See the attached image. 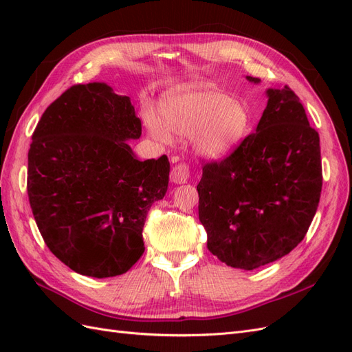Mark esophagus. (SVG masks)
<instances>
[{
	"instance_id": "esophagus-1",
	"label": "esophagus",
	"mask_w": 352,
	"mask_h": 352,
	"mask_svg": "<svg viewBox=\"0 0 352 352\" xmlns=\"http://www.w3.org/2000/svg\"><path fill=\"white\" fill-rule=\"evenodd\" d=\"M170 179L175 184H186L189 180V166L186 163H179L173 166L172 172H170Z\"/></svg>"
}]
</instances>
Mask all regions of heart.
<instances>
[{
	"label": "heart",
	"mask_w": 352,
	"mask_h": 352,
	"mask_svg": "<svg viewBox=\"0 0 352 352\" xmlns=\"http://www.w3.org/2000/svg\"><path fill=\"white\" fill-rule=\"evenodd\" d=\"M163 124L151 113L145 116L148 131L160 142L195 135L198 151L220 157L230 151L247 132L248 111L238 100L204 85H186L160 105Z\"/></svg>",
	"instance_id": "obj_1"
}]
</instances>
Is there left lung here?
I'll return each mask as SVG.
<instances>
[{
  "label": "left lung",
  "mask_w": 352,
  "mask_h": 352,
  "mask_svg": "<svg viewBox=\"0 0 352 352\" xmlns=\"http://www.w3.org/2000/svg\"><path fill=\"white\" fill-rule=\"evenodd\" d=\"M267 97L257 132L204 163L197 186L207 248L243 270L282 258L304 239L323 184L320 140L298 95L286 85Z\"/></svg>",
  "instance_id": "left-lung-1"
}]
</instances>
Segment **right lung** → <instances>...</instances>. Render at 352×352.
Masks as SVG:
<instances>
[{
    "label": "right lung",
    "mask_w": 352,
    "mask_h": 352,
    "mask_svg": "<svg viewBox=\"0 0 352 352\" xmlns=\"http://www.w3.org/2000/svg\"><path fill=\"white\" fill-rule=\"evenodd\" d=\"M142 126L131 98L104 82L74 85L32 135L28 195L47 247L91 278L126 273L145 251L148 210L166 195V155L141 162L126 141Z\"/></svg>",
    "instance_id": "add662e5"
}]
</instances>
